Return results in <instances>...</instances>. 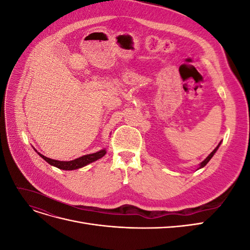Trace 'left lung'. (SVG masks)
Masks as SVG:
<instances>
[{"instance_id":"1","label":"left lung","mask_w":250,"mask_h":250,"mask_svg":"<svg viewBox=\"0 0 250 250\" xmlns=\"http://www.w3.org/2000/svg\"><path fill=\"white\" fill-rule=\"evenodd\" d=\"M220 145H221V142L218 144V146H217V147H216V148H215V149H214L213 151H211V152L209 153V155H208V157L206 158V160H204L203 162H201V163L199 164V168H198V169H201V168H203V167H204V166H206V165H207V164H208V162L210 161V158L214 156V154L216 153V151L218 150V148H219V147H220ZM198 169H197V170H198Z\"/></svg>"}]
</instances>
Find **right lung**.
I'll return each instance as SVG.
<instances>
[{
    "mask_svg": "<svg viewBox=\"0 0 250 250\" xmlns=\"http://www.w3.org/2000/svg\"><path fill=\"white\" fill-rule=\"evenodd\" d=\"M35 150V149H34ZM36 151V150H35ZM37 152V151H36ZM39 155L43 158L44 161H46L48 164H50L51 166H54V167L60 169V170H76V169H80L82 167H84V166L96 162L99 160V158L103 157L105 154H106V149H102L100 151H97L95 153H90V154H86V155H83L80 156L76 160H73V161H69V162H64V161H56V160H52V158L46 157L44 155L41 154L40 152Z\"/></svg>",
    "mask_w": 250,
    "mask_h": 250,
    "instance_id": "add662e5",
    "label": "right lung"
}]
</instances>
